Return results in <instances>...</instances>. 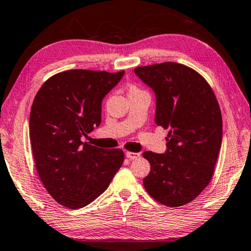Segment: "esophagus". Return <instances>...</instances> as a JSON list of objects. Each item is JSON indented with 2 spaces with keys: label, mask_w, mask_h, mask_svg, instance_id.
I'll return each instance as SVG.
<instances>
[{
  "label": "esophagus",
  "mask_w": 251,
  "mask_h": 251,
  "mask_svg": "<svg viewBox=\"0 0 251 251\" xmlns=\"http://www.w3.org/2000/svg\"><path fill=\"white\" fill-rule=\"evenodd\" d=\"M126 158H129V159H137V158L140 157V153L132 152V151H126Z\"/></svg>",
  "instance_id": "esophagus-1"
}]
</instances>
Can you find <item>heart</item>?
Returning a JSON list of instances; mask_svg holds the SVG:
<instances>
[{
	"mask_svg": "<svg viewBox=\"0 0 251 251\" xmlns=\"http://www.w3.org/2000/svg\"><path fill=\"white\" fill-rule=\"evenodd\" d=\"M130 91H139V90H138V88H137L136 86H131V87L129 88V92H130Z\"/></svg>",
	"mask_w": 251,
	"mask_h": 251,
	"instance_id": "1",
	"label": "heart"
}]
</instances>
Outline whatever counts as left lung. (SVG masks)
Here are the masks:
<instances>
[{
    "instance_id": "8db88e82",
    "label": "left lung",
    "mask_w": 251,
    "mask_h": 251,
    "mask_svg": "<svg viewBox=\"0 0 251 251\" xmlns=\"http://www.w3.org/2000/svg\"><path fill=\"white\" fill-rule=\"evenodd\" d=\"M134 73L156 95L155 122L169 129L165 153L145 151L148 194L166 206H182L211 182L222 144V117L209 83L178 63L140 66Z\"/></svg>"
}]
</instances>
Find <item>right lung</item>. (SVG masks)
I'll list each match as a JSON object with an SVG mask.
<instances>
[{"label": "right lung", "instance_id": "add662e5", "mask_svg": "<svg viewBox=\"0 0 251 251\" xmlns=\"http://www.w3.org/2000/svg\"><path fill=\"white\" fill-rule=\"evenodd\" d=\"M125 71L72 69L42 84L29 120L34 164L56 202L80 209L109 187L125 160L121 149H103L80 138L101 125L102 101Z\"/></svg>", "mask_w": 251, "mask_h": 251}]
</instances>
